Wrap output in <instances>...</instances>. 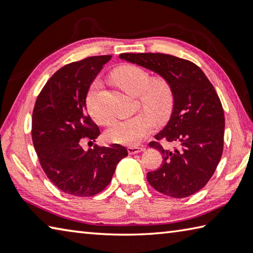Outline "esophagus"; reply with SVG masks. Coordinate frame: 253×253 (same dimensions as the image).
<instances>
[{"mask_svg": "<svg viewBox=\"0 0 253 253\" xmlns=\"http://www.w3.org/2000/svg\"><path fill=\"white\" fill-rule=\"evenodd\" d=\"M144 147H138V146H130V147H128L127 148V151H128V153L130 154V155H132V154H137V153H140V152H143L144 151Z\"/></svg>", "mask_w": 253, "mask_h": 253, "instance_id": "1", "label": "esophagus"}]
</instances>
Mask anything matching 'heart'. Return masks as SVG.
<instances>
[{
	"mask_svg": "<svg viewBox=\"0 0 253 253\" xmlns=\"http://www.w3.org/2000/svg\"><path fill=\"white\" fill-rule=\"evenodd\" d=\"M111 78L124 91L138 96V106L156 122L162 123L170 116L174 107V91L166 79L162 77L151 79L146 70L131 65L118 67L113 71ZM99 90L100 81L93 80L85 98V105L90 116L97 123L106 125L111 117L98 104ZM149 115L139 113L130 118L118 119L108 128L106 137L113 143L136 146L153 130L154 121Z\"/></svg>",
	"mask_w": 253,
	"mask_h": 253,
	"instance_id": "b5f03b06",
	"label": "heart"
}]
</instances>
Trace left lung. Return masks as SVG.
<instances>
[{"mask_svg":"<svg viewBox=\"0 0 253 253\" xmlns=\"http://www.w3.org/2000/svg\"><path fill=\"white\" fill-rule=\"evenodd\" d=\"M119 58L160 75L174 91L172 115L155 138L176 147L149 143L161 152L163 164L147 173L148 183L172 198L196 193L212 177L223 152L224 113L215 89L204 72L185 59L164 53H122Z\"/></svg>","mask_w":253,"mask_h":253,"instance_id":"8db88e82","label":"left lung"}]
</instances>
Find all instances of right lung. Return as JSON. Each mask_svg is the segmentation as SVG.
<instances>
[{
    "label": "right lung",
    "mask_w": 253,
    "mask_h": 253,
    "mask_svg": "<svg viewBox=\"0 0 253 253\" xmlns=\"http://www.w3.org/2000/svg\"><path fill=\"white\" fill-rule=\"evenodd\" d=\"M111 55L85 58L62 67L38 96L32 114V140L46 176L59 190L92 196L108 185L126 147L113 144L84 151V137L95 140L100 130L87 114L85 98Z\"/></svg>",
    "instance_id": "add662e5"
}]
</instances>
